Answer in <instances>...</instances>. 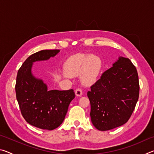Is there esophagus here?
Here are the masks:
<instances>
[{
  "instance_id": "obj_1",
  "label": "esophagus",
  "mask_w": 154,
  "mask_h": 154,
  "mask_svg": "<svg viewBox=\"0 0 154 154\" xmlns=\"http://www.w3.org/2000/svg\"><path fill=\"white\" fill-rule=\"evenodd\" d=\"M75 94H76V96H81L83 94L82 90L81 88H77V89L75 90Z\"/></svg>"
}]
</instances>
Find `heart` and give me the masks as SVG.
<instances>
[{"instance_id":"obj_1","label":"heart","mask_w":154,"mask_h":154,"mask_svg":"<svg viewBox=\"0 0 154 154\" xmlns=\"http://www.w3.org/2000/svg\"><path fill=\"white\" fill-rule=\"evenodd\" d=\"M101 61L94 56L76 55L65 62L64 72L70 77L82 74V81L85 85L92 84L97 79L101 69Z\"/></svg>"}]
</instances>
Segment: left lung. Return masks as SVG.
I'll return each instance as SVG.
<instances>
[{"instance_id": "obj_1", "label": "left lung", "mask_w": 154, "mask_h": 154, "mask_svg": "<svg viewBox=\"0 0 154 154\" xmlns=\"http://www.w3.org/2000/svg\"><path fill=\"white\" fill-rule=\"evenodd\" d=\"M139 83L136 67L128 58L119 57L88 92L91 121L105 131L126 124L139 99Z\"/></svg>"}]
</instances>
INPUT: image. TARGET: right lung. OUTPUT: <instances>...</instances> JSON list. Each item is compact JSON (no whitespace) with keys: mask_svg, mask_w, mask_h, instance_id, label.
<instances>
[{"mask_svg":"<svg viewBox=\"0 0 154 154\" xmlns=\"http://www.w3.org/2000/svg\"><path fill=\"white\" fill-rule=\"evenodd\" d=\"M59 52V49L36 52L26 60L17 75L15 93L22 116L29 124L43 130L60 126L75 96L72 89L48 90L43 81L32 73L33 62L48 60Z\"/></svg>","mask_w":154,"mask_h":154,"instance_id":"add662e5","label":"right lung"}]
</instances>
